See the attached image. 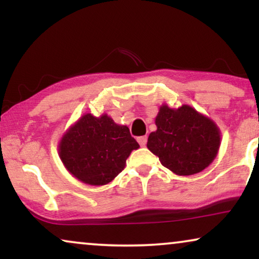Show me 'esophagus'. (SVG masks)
<instances>
[{
	"label": "esophagus",
	"instance_id": "1",
	"mask_svg": "<svg viewBox=\"0 0 259 259\" xmlns=\"http://www.w3.org/2000/svg\"><path fill=\"white\" fill-rule=\"evenodd\" d=\"M147 140H148L147 136H141V137H139V139H137V141H139V143H140L141 147L146 146V144H147Z\"/></svg>",
	"mask_w": 259,
	"mask_h": 259
}]
</instances>
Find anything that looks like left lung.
<instances>
[{
	"mask_svg": "<svg viewBox=\"0 0 259 259\" xmlns=\"http://www.w3.org/2000/svg\"><path fill=\"white\" fill-rule=\"evenodd\" d=\"M155 123L157 130L148 137L147 147L173 173L196 174L214 160L220 144L219 129L191 106L182 105L178 110L161 106Z\"/></svg>",
	"mask_w": 259,
	"mask_h": 259,
	"instance_id": "obj_1",
	"label": "left lung"
}]
</instances>
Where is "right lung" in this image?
Returning <instances> with one entry per match:
<instances>
[{
	"instance_id": "right-lung-1",
	"label": "right lung",
	"mask_w": 259,
	"mask_h": 259,
	"mask_svg": "<svg viewBox=\"0 0 259 259\" xmlns=\"http://www.w3.org/2000/svg\"><path fill=\"white\" fill-rule=\"evenodd\" d=\"M60 158L71 174L85 184L101 186L124 169L126 158L139 143L129 127L117 125L106 115L82 116L61 140Z\"/></svg>"
}]
</instances>
